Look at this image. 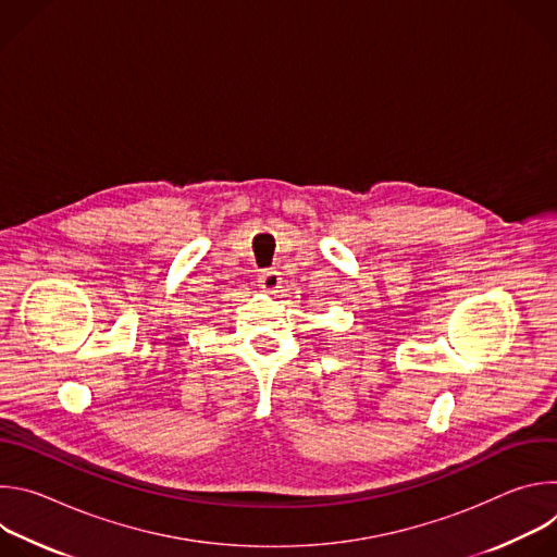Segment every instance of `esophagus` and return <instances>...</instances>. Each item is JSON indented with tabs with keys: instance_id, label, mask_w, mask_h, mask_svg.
<instances>
[{
	"instance_id": "obj_1",
	"label": "esophagus",
	"mask_w": 557,
	"mask_h": 557,
	"mask_svg": "<svg viewBox=\"0 0 557 557\" xmlns=\"http://www.w3.org/2000/svg\"><path fill=\"white\" fill-rule=\"evenodd\" d=\"M280 284H282V277H280V273L277 271H262L260 275H258V286L264 290V293H275L277 288H280Z\"/></svg>"
}]
</instances>
